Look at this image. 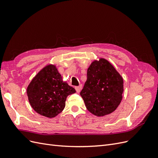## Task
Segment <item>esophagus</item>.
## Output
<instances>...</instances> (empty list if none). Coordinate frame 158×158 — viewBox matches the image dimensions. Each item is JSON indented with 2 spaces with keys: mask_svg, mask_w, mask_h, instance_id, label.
I'll return each instance as SVG.
<instances>
[{
  "mask_svg": "<svg viewBox=\"0 0 158 158\" xmlns=\"http://www.w3.org/2000/svg\"><path fill=\"white\" fill-rule=\"evenodd\" d=\"M82 85H81V84H80V85H78V86H76V87H75V89H76V92L79 93V92H80V90L82 89Z\"/></svg>",
  "mask_w": 158,
  "mask_h": 158,
  "instance_id": "1",
  "label": "esophagus"
}]
</instances>
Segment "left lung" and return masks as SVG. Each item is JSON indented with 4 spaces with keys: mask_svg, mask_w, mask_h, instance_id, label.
Listing matches in <instances>:
<instances>
[{
    "mask_svg": "<svg viewBox=\"0 0 158 158\" xmlns=\"http://www.w3.org/2000/svg\"><path fill=\"white\" fill-rule=\"evenodd\" d=\"M123 91L122 76L107 60L100 58L88 67L80 95L90 113L103 117L115 111L121 102Z\"/></svg>",
    "mask_w": 158,
    "mask_h": 158,
    "instance_id": "1",
    "label": "left lung"
}]
</instances>
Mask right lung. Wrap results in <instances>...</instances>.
I'll list each match as a JSON object with an SVG mask.
<instances>
[{
  "instance_id": "right-lung-1",
  "label": "right lung",
  "mask_w": 158,
  "mask_h": 158,
  "mask_svg": "<svg viewBox=\"0 0 158 158\" xmlns=\"http://www.w3.org/2000/svg\"><path fill=\"white\" fill-rule=\"evenodd\" d=\"M76 92L63 82L55 64L44 66L31 80L27 88L30 106L38 114L53 118L63 111L66 98Z\"/></svg>"
}]
</instances>
